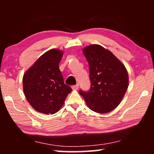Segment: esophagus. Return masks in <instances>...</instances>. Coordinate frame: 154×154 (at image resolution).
I'll return each instance as SVG.
<instances>
[{
	"instance_id": "1",
	"label": "esophagus",
	"mask_w": 154,
	"mask_h": 154,
	"mask_svg": "<svg viewBox=\"0 0 154 154\" xmlns=\"http://www.w3.org/2000/svg\"><path fill=\"white\" fill-rule=\"evenodd\" d=\"M78 88H79V85H78V84L75 85H72V90H77Z\"/></svg>"
}]
</instances>
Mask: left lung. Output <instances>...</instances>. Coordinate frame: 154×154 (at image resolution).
Listing matches in <instances>:
<instances>
[{"mask_svg": "<svg viewBox=\"0 0 154 154\" xmlns=\"http://www.w3.org/2000/svg\"><path fill=\"white\" fill-rule=\"evenodd\" d=\"M89 64L91 87L79 90L91 110L106 113L118 106L128 86V75L124 65L111 52L93 44L83 49Z\"/></svg>", "mask_w": 154, "mask_h": 154, "instance_id": "obj_1", "label": "left lung"}]
</instances>
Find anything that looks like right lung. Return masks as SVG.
<instances>
[{"label":"right lung","instance_id":"obj_1","mask_svg":"<svg viewBox=\"0 0 154 154\" xmlns=\"http://www.w3.org/2000/svg\"><path fill=\"white\" fill-rule=\"evenodd\" d=\"M63 51L52 49L38 58L23 77L28 102L36 111L54 114L63 105L71 88L66 85L59 69Z\"/></svg>","mask_w":154,"mask_h":154}]
</instances>
